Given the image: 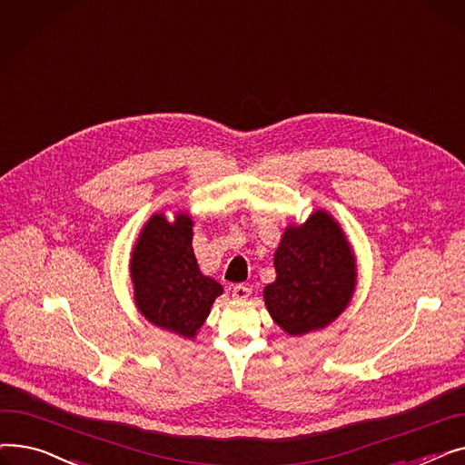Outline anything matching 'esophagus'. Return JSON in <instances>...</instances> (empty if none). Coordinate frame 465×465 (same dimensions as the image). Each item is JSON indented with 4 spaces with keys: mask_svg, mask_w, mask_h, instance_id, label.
Segmentation results:
<instances>
[{
    "mask_svg": "<svg viewBox=\"0 0 465 465\" xmlns=\"http://www.w3.org/2000/svg\"><path fill=\"white\" fill-rule=\"evenodd\" d=\"M232 296H233L235 300H247V298L251 296V288L245 286V284H237V286H233V290H232Z\"/></svg>",
    "mask_w": 465,
    "mask_h": 465,
    "instance_id": "obj_1",
    "label": "esophagus"
}]
</instances>
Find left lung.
I'll return each mask as SVG.
<instances>
[{"label":"left lung","instance_id":"1","mask_svg":"<svg viewBox=\"0 0 465 465\" xmlns=\"http://www.w3.org/2000/svg\"><path fill=\"white\" fill-rule=\"evenodd\" d=\"M275 282L263 302L275 324L292 337L330 326L356 290V256L343 228L324 209L290 224L275 251Z\"/></svg>","mask_w":465,"mask_h":465}]
</instances>
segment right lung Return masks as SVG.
Returning <instances> with one entry per match:
<instances>
[{
  "label": "right lung",
  "mask_w": 465,
  "mask_h": 465,
  "mask_svg": "<svg viewBox=\"0 0 465 465\" xmlns=\"http://www.w3.org/2000/svg\"><path fill=\"white\" fill-rule=\"evenodd\" d=\"M193 220L177 213L153 214L143 226L130 258L134 300L153 326L193 339L224 288L200 272L192 249Z\"/></svg>",
  "instance_id": "add662e5"
}]
</instances>
